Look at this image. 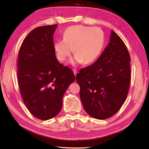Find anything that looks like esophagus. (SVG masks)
Listing matches in <instances>:
<instances>
[{
  "mask_svg": "<svg viewBox=\"0 0 149 149\" xmlns=\"http://www.w3.org/2000/svg\"><path fill=\"white\" fill-rule=\"evenodd\" d=\"M73 72H74V74L75 76L77 75V70H75V69H74Z\"/></svg>",
  "mask_w": 149,
  "mask_h": 149,
  "instance_id": "34e87169",
  "label": "esophagus"
}]
</instances>
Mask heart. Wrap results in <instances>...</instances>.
I'll return each instance as SVG.
<instances>
[{
  "label": "heart",
  "mask_w": 149,
  "mask_h": 149,
  "mask_svg": "<svg viewBox=\"0 0 149 149\" xmlns=\"http://www.w3.org/2000/svg\"><path fill=\"white\" fill-rule=\"evenodd\" d=\"M104 42V32L99 27L75 25L65 29L63 39L55 42L54 48L60 61L67 59L74 49L75 61L86 64L97 58Z\"/></svg>",
  "instance_id": "obj_1"
}]
</instances>
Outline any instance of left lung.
<instances>
[{"label": "left lung", "mask_w": 149, "mask_h": 149, "mask_svg": "<svg viewBox=\"0 0 149 149\" xmlns=\"http://www.w3.org/2000/svg\"><path fill=\"white\" fill-rule=\"evenodd\" d=\"M130 61L125 43L112 31L110 42L101 56L77 74L82 105L90 116L105 120L122 107L130 85Z\"/></svg>", "instance_id": "left-lung-1"}]
</instances>
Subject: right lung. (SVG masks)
Here are the masks:
<instances>
[{
    "label": "right lung",
    "mask_w": 149,
    "mask_h": 149,
    "mask_svg": "<svg viewBox=\"0 0 149 149\" xmlns=\"http://www.w3.org/2000/svg\"><path fill=\"white\" fill-rule=\"evenodd\" d=\"M57 24L40 26L31 31L20 47L18 81L24 103L32 115L51 119L59 113L63 97L75 76L55 55L53 34Z\"/></svg>",
    "instance_id": "right-lung-1"
}]
</instances>
